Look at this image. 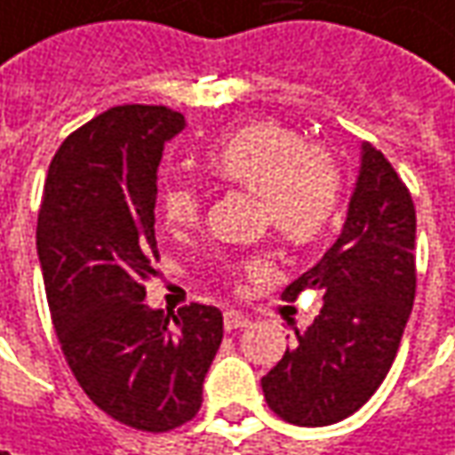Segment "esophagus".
I'll list each match as a JSON object with an SVG mask.
<instances>
[{
	"instance_id": "34e87169",
	"label": "esophagus",
	"mask_w": 455,
	"mask_h": 455,
	"mask_svg": "<svg viewBox=\"0 0 455 455\" xmlns=\"http://www.w3.org/2000/svg\"><path fill=\"white\" fill-rule=\"evenodd\" d=\"M250 324V319L242 314V311H227L224 314V327H227V332H234V330H244Z\"/></svg>"
}]
</instances>
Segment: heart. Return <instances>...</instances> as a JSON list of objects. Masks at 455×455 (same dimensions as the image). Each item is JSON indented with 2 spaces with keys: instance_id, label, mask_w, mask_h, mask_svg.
I'll return each mask as SVG.
<instances>
[{
  "instance_id": "b5f03b06",
  "label": "heart",
  "mask_w": 455,
  "mask_h": 455,
  "mask_svg": "<svg viewBox=\"0 0 455 455\" xmlns=\"http://www.w3.org/2000/svg\"><path fill=\"white\" fill-rule=\"evenodd\" d=\"M205 167L216 180L257 193L262 221L299 244L319 239L342 201V177L332 156L308 147L299 131L281 123H250L231 131L208 148ZM159 203L167 227L193 228L201 221L205 193L196 180L167 177ZM270 267L265 254L247 262L252 273Z\"/></svg>"
}]
</instances>
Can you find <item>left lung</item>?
Here are the masks:
<instances>
[{
  "mask_svg": "<svg viewBox=\"0 0 455 455\" xmlns=\"http://www.w3.org/2000/svg\"><path fill=\"white\" fill-rule=\"evenodd\" d=\"M417 216L410 188L373 147H363L347 221L324 257L285 291H322L324 307L307 332L262 376L265 402L291 425H332L373 396L387 379L417 288Z\"/></svg>",
  "mask_w": 455,
  "mask_h": 455,
  "instance_id": "left-lung-1",
  "label": "left lung"
}]
</instances>
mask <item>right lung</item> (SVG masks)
Here are the masks:
<instances>
[{"instance_id":"obj_1","label":"right lung","mask_w":455,"mask_h":455,"mask_svg":"<svg viewBox=\"0 0 455 455\" xmlns=\"http://www.w3.org/2000/svg\"><path fill=\"white\" fill-rule=\"evenodd\" d=\"M185 128L164 105H118L68 133L51 159L38 211V257L53 330L84 394L144 433L190 422L224 337L216 307L172 316L144 304L159 270L156 170Z\"/></svg>"}]
</instances>
